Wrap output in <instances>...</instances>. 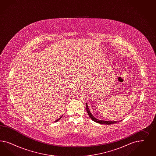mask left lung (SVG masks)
Returning <instances> with one entry per match:
<instances>
[{"mask_svg":"<svg viewBox=\"0 0 156 156\" xmlns=\"http://www.w3.org/2000/svg\"><path fill=\"white\" fill-rule=\"evenodd\" d=\"M86 110H87V113L89 114L90 118L95 122L98 123H101V124H105V125H110V124H113L115 123L118 122L119 121H103V120H100L98 119L97 118H95L92 115V114L90 113V110L88 108L87 104H86Z\"/></svg>","mask_w":156,"mask_h":156,"instance_id":"obj_1","label":"left lung"}]
</instances>
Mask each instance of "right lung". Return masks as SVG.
Returning a JSON list of instances; mask_svg holds the SVG:
<instances>
[{
  "label": "right lung",
  "instance_id": "obj_1",
  "mask_svg": "<svg viewBox=\"0 0 156 156\" xmlns=\"http://www.w3.org/2000/svg\"><path fill=\"white\" fill-rule=\"evenodd\" d=\"M62 117H62H60V118H58V119H57V120H56V121H55V122H57V121H59V119H61V118Z\"/></svg>",
  "mask_w": 156,
  "mask_h": 156
}]
</instances>
